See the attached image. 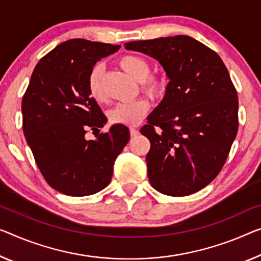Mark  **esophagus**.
Returning a JSON list of instances; mask_svg holds the SVG:
<instances>
[{"label": "esophagus", "instance_id": "esophagus-1", "mask_svg": "<svg viewBox=\"0 0 261 261\" xmlns=\"http://www.w3.org/2000/svg\"><path fill=\"white\" fill-rule=\"evenodd\" d=\"M129 133H130V136H136V135H139V129H136V128H134V127H130L129 128Z\"/></svg>", "mask_w": 261, "mask_h": 261}]
</instances>
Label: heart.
<instances>
[{
	"mask_svg": "<svg viewBox=\"0 0 261 261\" xmlns=\"http://www.w3.org/2000/svg\"><path fill=\"white\" fill-rule=\"evenodd\" d=\"M119 66L130 77L140 82L141 90L151 98H160L167 90V79L163 73H149L150 64L146 58L138 55H125L119 58ZM102 66L94 65L87 75V91L97 101L103 100L102 89ZM150 108L149 100L139 98L130 102L118 103L110 112V120L114 125L135 126L146 117Z\"/></svg>",
	"mask_w": 261,
	"mask_h": 261,
	"instance_id": "b5f03b06",
	"label": "heart"
}]
</instances>
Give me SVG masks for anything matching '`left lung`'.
Segmentation results:
<instances>
[{"label":"left lung","instance_id":"obj_1","mask_svg":"<svg viewBox=\"0 0 261 261\" xmlns=\"http://www.w3.org/2000/svg\"><path fill=\"white\" fill-rule=\"evenodd\" d=\"M125 47L155 58L170 79L140 130L150 141L146 161L151 187L174 197L203 189L222 170L238 132V95L225 64L184 35Z\"/></svg>","mask_w":261,"mask_h":261}]
</instances>
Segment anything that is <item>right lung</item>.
Masks as SVG:
<instances>
[{
  "mask_svg": "<svg viewBox=\"0 0 261 261\" xmlns=\"http://www.w3.org/2000/svg\"><path fill=\"white\" fill-rule=\"evenodd\" d=\"M120 45L74 38L61 43L37 63L23 95V133L45 181L67 196H89L106 188L129 129L114 125L87 140L107 119L87 91L95 63Z\"/></svg>",
  "mask_w": 261,
  "mask_h": 261,
  "instance_id": "add662e5",
  "label": "right lung"
}]
</instances>
